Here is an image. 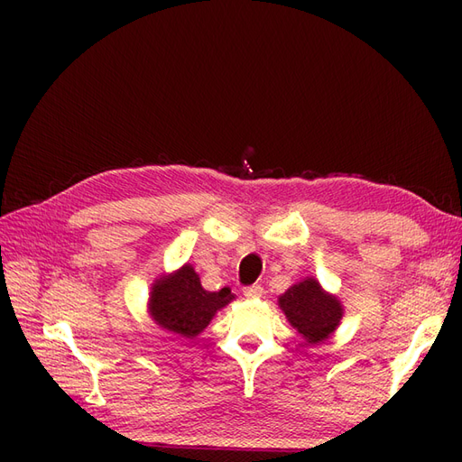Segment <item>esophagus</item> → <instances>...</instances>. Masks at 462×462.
Masks as SVG:
<instances>
[{
  "label": "esophagus",
  "instance_id": "34e87169",
  "mask_svg": "<svg viewBox=\"0 0 462 462\" xmlns=\"http://www.w3.org/2000/svg\"><path fill=\"white\" fill-rule=\"evenodd\" d=\"M262 295H263V287H262V285L245 287V297H246V299H260Z\"/></svg>",
  "mask_w": 462,
  "mask_h": 462
}]
</instances>
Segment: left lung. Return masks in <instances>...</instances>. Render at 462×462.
Segmentation results:
<instances>
[{
	"instance_id": "1",
	"label": "left lung",
	"mask_w": 462,
	"mask_h": 462,
	"mask_svg": "<svg viewBox=\"0 0 462 462\" xmlns=\"http://www.w3.org/2000/svg\"><path fill=\"white\" fill-rule=\"evenodd\" d=\"M277 302L289 324L310 345L328 339L343 318L339 299L321 289L314 277H306L289 287Z\"/></svg>"
}]
</instances>
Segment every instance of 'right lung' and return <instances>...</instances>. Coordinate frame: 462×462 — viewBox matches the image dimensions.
Returning a JSON list of instances; mask_svg holds the SVG:
<instances>
[{"instance_id": "right-lung-1", "label": "right lung", "mask_w": 462, "mask_h": 462, "mask_svg": "<svg viewBox=\"0 0 462 462\" xmlns=\"http://www.w3.org/2000/svg\"><path fill=\"white\" fill-rule=\"evenodd\" d=\"M233 299L231 289L227 287L217 292L206 291L199 273L190 263H185L175 273L162 275L152 285L148 309L152 319L160 328L192 339L202 333L216 312Z\"/></svg>"}]
</instances>
